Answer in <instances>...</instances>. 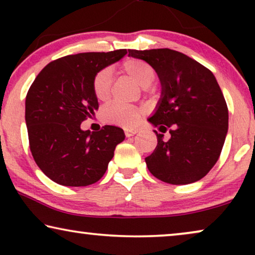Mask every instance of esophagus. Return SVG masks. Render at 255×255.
<instances>
[{
    "label": "esophagus",
    "instance_id": "esophagus-1",
    "mask_svg": "<svg viewBox=\"0 0 255 255\" xmlns=\"http://www.w3.org/2000/svg\"><path fill=\"white\" fill-rule=\"evenodd\" d=\"M124 132H125V135L127 137H132V135H134L135 133H138V130L137 128H124Z\"/></svg>",
    "mask_w": 255,
    "mask_h": 255
}]
</instances>
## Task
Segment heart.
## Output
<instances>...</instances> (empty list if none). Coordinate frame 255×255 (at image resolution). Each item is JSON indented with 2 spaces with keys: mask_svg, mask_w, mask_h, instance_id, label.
Returning <instances> with one entry per match:
<instances>
[{
  "mask_svg": "<svg viewBox=\"0 0 255 255\" xmlns=\"http://www.w3.org/2000/svg\"><path fill=\"white\" fill-rule=\"evenodd\" d=\"M123 71L130 75L142 88H147L155 79V72L151 66L140 60H128L123 66ZM113 86V72L110 68H103L96 73L93 80V90L96 99L106 101L109 99ZM141 110L137 107L128 106L122 102H113L104 108L103 118L107 123L131 127L139 121Z\"/></svg>",
  "mask_w": 255,
  "mask_h": 255,
  "instance_id": "1",
  "label": "heart"
}]
</instances>
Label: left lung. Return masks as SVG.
<instances>
[{
    "label": "left lung",
    "instance_id": "obj_1",
    "mask_svg": "<svg viewBox=\"0 0 255 255\" xmlns=\"http://www.w3.org/2000/svg\"><path fill=\"white\" fill-rule=\"evenodd\" d=\"M132 58L152 66L159 76L161 96L148 118L158 145L145 158L152 175L170 184L201 180L221 155L229 128V110L215 75L181 52L169 48L128 50ZM169 130L168 141L163 133Z\"/></svg>",
    "mask_w": 255,
    "mask_h": 255
}]
</instances>
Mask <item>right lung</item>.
I'll use <instances>...</instances> for the list:
<instances>
[{"label":"right lung","instance_id":"add662e5","mask_svg":"<svg viewBox=\"0 0 255 255\" xmlns=\"http://www.w3.org/2000/svg\"><path fill=\"white\" fill-rule=\"evenodd\" d=\"M127 50L88 52L57 59L41 69L25 99V122L32 156L45 175L67 187H85L104 175L116 146L125 139L121 128L83 131L95 115L96 73L124 57Z\"/></svg>","mask_w":255,"mask_h":255}]
</instances>
